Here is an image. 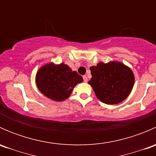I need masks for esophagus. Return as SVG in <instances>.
Listing matches in <instances>:
<instances>
[{
	"instance_id": "34e87169",
	"label": "esophagus",
	"mask_w": 156,
	"mask_h": 156,
	"mask_svg": "<svg viewBox=\"0 0 156 156\" xmlns=\"http://www.w3.org/2000/svg\"><path fill=\"white\" fill-rule=\"evenodd\" d=\"M83 79H84V82H87V77L86 76V75H84V76H83Z\"/></svg>"
}]
</instances>
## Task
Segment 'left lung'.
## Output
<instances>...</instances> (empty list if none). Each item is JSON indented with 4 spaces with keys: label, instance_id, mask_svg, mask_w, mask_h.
Here are the masks:
<instances>
[{
    "label": "left lung",
    "instance_id": "1",
    "mask_svg": "<svg viewBox=\"0 0 156 156\" xmlns=\"http://www.w3.org/2000/svg\"><path fill=\"white\" fill-rule=\"evenodd\" d=\"M92 78L90 84L97 98L103 103L118 104L125 100L134 84L133 72L119 62H99L90 68Z\"/></svg>",
    "mask_w": 156,
    "mask_h": 156
}]
</instances>
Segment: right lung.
I'll list each match as a JSON object with an SVG mask.
<instances>
[{
    "label": "right lung",
    "mask_w": 156,
    "mask_h": 156,
    "mask_svg": "<svg viewBox=\"0 0 156 156\" xmlns=\"http://www.w3.org/2000/svg\"><path fill=\"white\" fill-rule=\"evenodd\" d=\"M35 81L38 90L45 97L60 102L68 98L73 88L82 82L83 78L66 64L50 62L38 69Z\"/></svg>",
    "instance_id": "add662e5"
}]
</instances>
